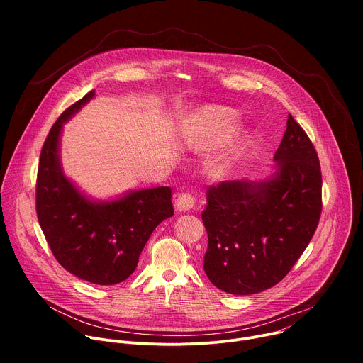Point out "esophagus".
I'll return each instance as SVG.
<instances>
[{
	"mask_svg": "<svg viewBox=\"0 0 363 363\" xmlns=\"http://www.w3.org/2000/svg\"><path fill=\"white\" fill-rule=\"evenodd\" d=\"M195 206V198L191 194H181L175 201V208L178 211H189Z\"/></svg>",
	"mask_w": 363,
	"mask_h": 363,
	"instance_id": "esophagus-1",
	"label": "esophagus"
}]
</instances>
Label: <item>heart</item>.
Wrapping results in <instances>:
<instances>
[{
	"instance_id": "obj_1",
	"label": "heart",
	"mask_w": 363,
	"mask_h": 363,
	"mask_svg": "<svg viewBox=\"0 0 363 363\" xmlns=\"http://www.w3.org/2000/svg\"><path fill=\"white\" fill-rule=\"evenodd\" d=\"M201 119L205 126L206 138L214 145H223L225 143L235 132L237 129V118L235 115L220 106H210L201 112ZM247 146V142L238 140L228 153V161H237L244 149Z\"/></svg>"
}]
</instances>
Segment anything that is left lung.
Listing matches in <instances>:
<instances>
[{
    "mask_svg": "<svg viewBox=\"0 0 363 363\" xmlns=\"http://www.w3.org/2000/svg\"><path fill=\"white\" fill-rule=\"evenodd\" d=\"M274 161L267 179L224 181L206 189L203 270L225 293L255 294L276 286L318 228L320 164L312 140L291 115Z\"/></svg>",
    "mask_w": 363,
    "mask_h": 363,
    "instance_id": "1",
    "label": "left lung"
}]
</instances>
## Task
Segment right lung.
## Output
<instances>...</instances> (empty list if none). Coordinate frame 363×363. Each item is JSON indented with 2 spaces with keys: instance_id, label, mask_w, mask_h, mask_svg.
Returning a JSON list of instances; mask_svg holds the SVG:
<instances>
[{
  "instance_id": "right-lung-1",
  "label": "right lung",
  "mask_w": 363,
  "mask_h": 363,
  "mask_svg": "<svg viewBox=\"0 0 363 363\" xmlns=\"http://www.w3.org/2000/svg\"><path fill=\"white\" fill-rule=\"evenodd\" d=\"M93 97L94 90L67 108L50 129L38 162L35 210L51 252L69 273L93 284L112 286L135 272L153 230L174 216L172 191L158 186L94 201L65 175L63 123Z\"/></svg>"
}]
</instances>
